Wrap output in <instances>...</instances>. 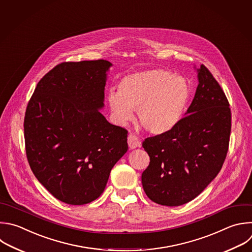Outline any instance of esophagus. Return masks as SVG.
Here are the masks:
<instances>
[{"label": "esophagus", "mask_w": 252, "mask_h": 252, "mask_svg": "<svg viewBox=\"0 0 252 252\" xmlns=\"http://www.w3.org/2000/svg\"><path fill=\"white\" fill-rule=\"evenodd\" d=\"M127 143H128L129 148H131V149L141 146L140 139H139L136 135H134L133 133H130V134L128 135V137H127Z\"/></svg>", "instance_id": "obj_1"}]
</instances>
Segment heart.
I'll return each mask as SVG.
<instances>
[{
  "mask_svg": "<svg viewBox=\"0 0 252 252\" xmlns=\"http://www.w3.org/2000/svg\"><path fill=\"white\" fill-rule=\"evenodd\" d=\"M190 97L191 87L185 78L156 68L123 77L118 91H109L107 103L117 124L129 121L132 108L145 129L159 134L178 125Z\"/></svg>",
  "mask_w": 252,
  "mask_h": 252,
  "instance_id": "b5f03b06",
  "label": "heart"
}]
</instances>
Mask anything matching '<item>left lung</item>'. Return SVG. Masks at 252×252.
<instances>
[{"mask_svg":"<svg viewBox=\"0 0 252 252\" xmlns=\"http://www.w3.org/2000/svg\"><path fill=\"white\" fill-rule=\"evenodd\" d=\"M198 79L193 102L178 125L142 142L150 158L142 187L162 206H181L200 195L220 171L228 150L229 103L205 65Z\"/></svg>","mask_w":252,"mask_h":252,"instance_id":"8db88e82","label":"left lung"}]
</instances>
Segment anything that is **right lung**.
I'll return each instance as SVG.
<instances>
[{
    "instance_id": "obj_1",
    "label": "right lung",
    "mask_w": 252,
    "mask_h": 252,
    "mask_svg": "<svg viewBox=\"0 0 252 252\" xmlns=\"http://www.w3.org/2000/svg\"><path fill=\"white\" fill-rule=\"evenodd\" d=\"M107 60L63 62L37 83L24 129L31 168L59 201L84 205L104 192L127 151V130L110 124L104 107Z\"/></svg>"
}]
</instances>
